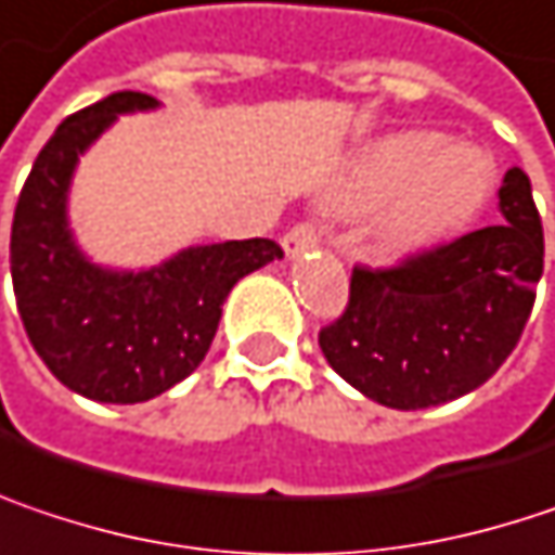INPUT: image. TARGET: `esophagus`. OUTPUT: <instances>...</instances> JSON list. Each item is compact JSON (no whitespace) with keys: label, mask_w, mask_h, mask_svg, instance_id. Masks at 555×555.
I'll use <instances>...</instances> for the list:
<instances>
[{"label":"esophagus","mask_w":555,"mask_h":555,"mask_svg":"<svg viewBox=\"0 0 555 555\" xmlns=\"http://www.w3.org/2000/svg\"><path fill=\"white\" fill-rule=\"evenodd\" d=\"M321 244V234L314 231V225H295L285 237H282V247H285V257H298L305 250H314Z\"/></svg>","instance_id":"obj_1"}]
</instances>
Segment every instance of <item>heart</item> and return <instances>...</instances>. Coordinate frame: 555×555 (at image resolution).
Returning <instances> with one entry per match:
<instances>
[{"label": "heart", "instance_id": "heart-1", "mask_svg": "<svg viewBox=\"0 0 555 555\" xmlns=\"http://www.w3.org/2000/svg\"><path fill=\"white\" fill-rule=\"evenodd\" d=\"M489 158L467 142H444L428 129L380 135L359 152L330 193L343 212H372L390 250H423L461 228L486 199Z\"/></svg>", "mask_w": 555, "mask_h": 555}]
</instances>
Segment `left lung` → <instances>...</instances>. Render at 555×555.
I'll use <instances>...</instances> for the list:
<instances>
[{
    "mask_svg": "<svg viewBox=\"0 0 555 555\" xmlns=\"http://www.w3.org/2000/svg\"><path fill=\"white\" fill-rule=\"evenodd\" d=\"M499 212L502 225L393 270L356 267L343 318L321 330L330 369L390 410L441 406L492 378L543 276V225L521 168L505 171Z\"/></svg>",
    "mask_w": 555,
    "mask_h": 555,
    "instance_id": "1",
    "label": "left lung"
}]
</instances>
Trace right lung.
Here are the masks:
<instances>
[{"mask_svg": "<svg viewBox=\"0 0 555 555\" xmlns=\"http://www.w3.org/2000/svg\"><path fill=\"white\" fill-rule=\"evenodd\" d=\"M117 91L66 117L40 149L12 222V285L43 365L98 403H145L186 378L209 352L237 279L282 260L270 237L193 244L158 267L94 263L69 225L78 158L124 114L158 111Z\"/></svg>", "mask_w": 555, "mask_h": 555, "instance_id": "obj_1", "label": "right lung"}]
</instances>
